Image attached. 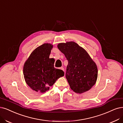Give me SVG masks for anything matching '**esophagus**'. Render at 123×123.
<instances>
[{
  "label": "esophagus",
  "instance_id": "esophagus-1",
  "mask_svg": "<svg viewBox=\"0 0 123 123\" xmlns=\"http://www.w3.org/2000/svg\"><path fill=\"white\" fill-rule=\"evenodd\" d=\"M59 69H60L61 70H63V71H64V68H63V67H60V68H59Z\"/></svg>",
  "mask_w": 123,
  "mask_h": 123
}]
</instances>
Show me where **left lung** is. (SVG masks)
Listing matches in <instances>:
<instances>
[{
    "label": "left lung",
    "mask_w": 123,
    "mask_h": 123,
    "mask_svg": "<svg viewBox=\"0 0 123 123\" xmlns=\"http://www.w3.org/2000/svg\"><path fill=\"white\" fill-rule=\"evenodd\" d=\"M58 48L68 61L65 76L71 90L79 94L88 91L97 80L96 64L86 50L74 42L59 43Z\"/></svg>",
    "instance_id": "8db88e82"
}]
</instances>
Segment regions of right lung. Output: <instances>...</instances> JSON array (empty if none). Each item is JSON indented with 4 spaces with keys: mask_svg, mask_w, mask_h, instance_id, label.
<instances>
[{
    "mask_svg": "<svg viewBox=\"0 0 123 123\" xmlns=\"http://www.w3.org/2000/svg\"><path fill=\"white\" fill-rule=\"evenodd\" d=\"M53 45L44 43L35 49L25 62L23 74L27 84L33 90L43 93L49 90L64 72L54 67L55 60L49 58Z\"/></svg>",
    "mask_w": 123,
    "mask_h": 123,
    "instance_id": "right-lung-1",
    "label": "right lung"
}]
</instances>
